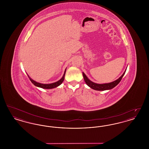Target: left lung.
Masks as SVG:
<instances>
[{"instance_id": "obj_1", "label": "left lung", "mask_w": 149, "mask_h": 149, "mask_svg": "<svg viewBox=\"0 0 149 149\" xmlns=\"http://www.w3.org/2000/svg\"><path fill=\"white\" fill-rule=\"evenodd\" d=\"M126 70L123 72V74L121 75V77H120L118 79H117L116 80L112 81L111 83H106V84H97V83H95L93 82L91 80H90L88 78H87V77L86 76V75L84 72H83V75L84 79V81H85L86 84L93 89H94L95 91H106V90L111 89L114 88L116 85H118L119 84V83L120 82L122 78H123V77L124 76V75L126 72Z\"/></svg>"}]
</instances>
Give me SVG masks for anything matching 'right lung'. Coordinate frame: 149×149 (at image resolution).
Returning <instances> with one entry per match:
<instances>
[{
	"mask_svg": "<svg viewBox=\"0 0 149 149\" xmlns=\"http://www.w3.org/2000/svg\"><path fill=\"white\" fill-rule=\"evenodd\" d=\"M66 69L65 70L64 75H63V77L61 78V79H60L58 81H57L56 82H55V83H51V84H41V83H38V82L36 81L33 80V79H32L31 78H30L29 77V75H28V77L29 78V80H31V81L36 86L41 88H43V89H52V88H56L57 86H59V85H61L62 84V83L63 82L64 79H65V72H66Z\"/></svg>",
	"mask_w": 149,
	"mask_h": 149,
	"instance_id": "1",
	"label": "right lung"
}]
</instances>
